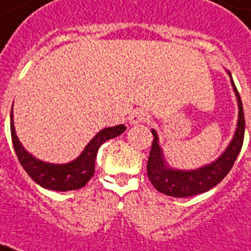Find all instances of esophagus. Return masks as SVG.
I'll return each instance as SVG.
<instances>
[{
  "label": "esophagus",
  "mask_w": 251,
  "mask_h": 251,
  "mask_svg": "<svg viewBox=\"0 0 251 251\" xmlns=\"http://www.w3.org/2000/svg\"><path fill=\"white\" fill-rule=\"evenodd\" d=\"M130 122L131 124H142V122H146L149 120V113L143 109H135L130 113Z\"/></svg>",
  "instance_id": "1"
}]
</instances>
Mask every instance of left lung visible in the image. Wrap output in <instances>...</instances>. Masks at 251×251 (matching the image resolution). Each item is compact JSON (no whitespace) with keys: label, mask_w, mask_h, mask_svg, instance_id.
Segmentation results:
<instances>
[{"label":"left lung","mask_w":251,"mask_h":251,"mask_svg":"<svg viewBox=\"0 0 251 251\" xmlns=\"http://www.w3.org/2000/svg\"><path fill=\"white\" fill-rule=\"evenodd\" d=\"M232 84H233L234 92L237 96L238 109H240L237 130L234 133L230 145L226 150V152L212 164L189 172L169 169L164 164L161 149L157 143L156 131L151 130L153 135V142L151 146L149 161H147V176L157 191L169 195V197H176V198L191 197V195L208 191L210 189L216 186L229 173L234 161L237 159L238 153L241 151L244 135H245V116H244L241 98H240L237 88L234 86L233 80H232Z\"/></svg>","instance_id":"obj_1"}]
</instances>
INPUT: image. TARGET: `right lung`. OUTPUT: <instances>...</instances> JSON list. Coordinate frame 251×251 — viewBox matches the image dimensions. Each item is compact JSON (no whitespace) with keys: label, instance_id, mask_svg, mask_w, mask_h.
<instances>
[{"label":"right lung","instance_id":"1","mask_svg":"<svg viewBox=\"0 0 251 251\" xmlns=\"http://www.w3.org/2000/svg\"><path fill=\"white\" fill-rule=\"evenodd\" d=\"M13 112V110H11ZM10 130L14 150L17 153L18 160L21 163L27 175L39 183L40 186L56 191L76 190L83 187L95 173V159L98 155L100 146L104 142L117 137L126 130L125 125H117L113 127H106L96 134L94 139L88 143L80 156L69 164H49L35 159L29 155L18 141L13 124V113L10 114Z\"/></svg>","mask_w":251,"mask_h":251}]
</instances>
